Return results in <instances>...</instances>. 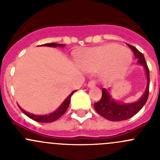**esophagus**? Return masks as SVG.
Listing matches in <instances>:
<instances>
[{"mask_svg": "<svg viewBox=\"0 0 160 160\" xmlns=\"http://www.w3.org/2000/svg\"><path fill=\"white\" fill-rule=\"evenodd\" d=\"M96 84H97V81H96V80H91V81L88 83V87L92 88L96 86Z\"/></svg>", "mask_w": 160, "mask_h": 160, "instance_id": "obj_1", "label": "esophagus"}]
</instances>
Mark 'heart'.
<instances>
[{
    "mask_svg": "<svg viewBox=\"0 0 160 160\" xmlns=\"http://www.w3.org/2000/svg\"><path fill=\"white\" fill-rule=\"evenodd\" d=\"M131 62V55L115 44L90 48L83 58V66L90 71H100L105 68L108 78H116L127 71Z\"/></svg>",
    "mask_w": 160,
    "mask_h": 160,
    "instance_id": "obj_1",
    "label": "heart"
}]
</instances>
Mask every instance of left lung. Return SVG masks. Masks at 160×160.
<instances>
[{"label":"left lung","mask_w":160,"mask_h":160,"mask_svg":"<svg viewBox=\"0 0 160 160\" xmlns=\"http://www.w3.org/2000/svg\"><path fill=\"white\" fill-rule=\"evenodd\" d=\"M129 47L133 52L135 57L138 59V63L144 67L145 70L146 77H147V86L142 97L138 101L124 104L116 101L112 97L109 93V91L106 89H102L101 99L98 102L94 104V108L99 115L102 117L110 120V121L118 122L127 120L136 115L145 104L148 93H149V69L148 68L147 63L145 61L144 56L139 50L137 49L134 46L127 44Z\"/></svg>","instance_id":"8db88e82"}]
</instances>
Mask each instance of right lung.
<instances>
[{
    "mask_svg": "<svg viewBox=\"0 0 160 160\" xmlns=\"http://www.w3.org/2000/svg\"><path fill=\"white\" fill-rule=\"evenodd\" d=\"M39 46H48V47H53V48H56V47H65V45L63 44H57V43H48L45 44V45H39ZM77 90H74L64 100V101L61 104V105L58 108L57 110H56L55 112H52V113L48 114V115H34V114L29 113V112H26L23 109L21 108L19 106V109L25 114L27 116H28L29 118H31V119L34 120L36 122H54L56 120L58 119L59 118L62 116L63 114L65 113V112L68 109V106L70 104V101H71V97L74 92Z\"/></svg>",
    "mask_w": 160,
    "mask_h": 160,
    "instance_id": "1",
    "label": "right lung"
}]
</instances>
